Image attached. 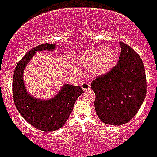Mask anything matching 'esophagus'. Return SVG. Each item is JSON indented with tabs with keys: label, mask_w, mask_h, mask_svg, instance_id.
I'll return each mask as SVG.
<instances>
[{
	"label": "esophagus",
	"mask_w": 157,
	"mask_h": 157,
	"mask_svg": "<svg viewBox=\"0 0 157 157\" xmlns=\"http://www.w3.org/2000/svg\"><path fill=\"white\" fill-rule=\"evenodd\" d=\"M81 86L83 90L86 91V90H89L90 89V84L89 82H85L82 83Z\"/></svg>",
	"instance_id": "34e87169"
}]
</instances>
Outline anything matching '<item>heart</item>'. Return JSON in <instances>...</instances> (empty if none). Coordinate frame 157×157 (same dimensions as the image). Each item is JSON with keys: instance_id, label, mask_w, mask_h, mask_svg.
<instances>
[{"instance_id": "1", "label": "heart", "mask_w": 157, "mask_h": 157, "mask_svg": "<svg viewBox=\"0 0 157 157\" xmlns=\"http://www.w3.org/2000/svg\"><path fill=\"white\" fill-rule=\"evenodd\" d=\"M116 52L111 47L87 50L78 56L77 63L91 68L93 74L101 75L109 73L116 62Z\"/></svg>"}]
</instances>
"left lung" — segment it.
<instances>
[{
  "mask_svg": "<svg viewBox=\"0 0 157 157\" xmlns=\"http://www.w3.org/2000/svg\"><path fill=\"white\" fill-rule=\"evenodd\" d=\"M119 61L109 73L91 83L96 113L103 123L123 125L138 112L146 95L143 62L132 48L120 42Z\"/></svg>",
  "mask_w": 157,
  "mask_h": 157,
  "instance_id": "left-lung-1",
  "label": "left lung"
}]
</instances>
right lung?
I'll return each mask as SVG.
<instances>
[{
    "mask_svg": "<svg viewBox=\"0 0 157 157\" xmlns=\"http://www.w3.org/2000/svg\"><path fill=\"white\" fill-rule=\"evenodd\" d=\"M54 44L45 43L29 51L17 63L13 75L12 94L16 109L26 121L42 131L61 128L73 110L75 102L83 93L80 86L64 84L56 95L48 100L30 95L23 81V71L37 51H53Z\"/></svg>",
    "mask_w": 157,
    "mask_h": 157,
    "instance_id": "obj_1",
    "label": "right lung"
}]
</instances>
